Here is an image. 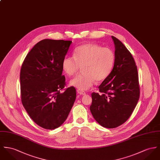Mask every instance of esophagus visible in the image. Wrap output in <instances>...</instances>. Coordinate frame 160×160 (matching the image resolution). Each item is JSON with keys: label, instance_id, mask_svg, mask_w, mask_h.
<instances>
[{"label": "esophagus", "instance_id": "34e87169", "mask_svg": "<svg viewBox=\"0 0 160 160\" xmlns=\"http://www.w3.org/2000/svg\"><path fill=\"white\" fill-rule=\"evenodd\" d=\"M77 92L79 94H80V95H85L86 94V92H85V91H82V90H80V89H78L77 91Z\"/></svg>", "mask_w": 160, "mask_h": 160}]
</instances>
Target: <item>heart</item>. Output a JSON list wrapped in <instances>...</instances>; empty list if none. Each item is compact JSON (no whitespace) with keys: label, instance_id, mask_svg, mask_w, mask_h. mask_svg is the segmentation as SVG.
<instances>
[{"label":"heart","instance_id":"b5f03b06","mask_svg":"<svg viewBox=\"0 0 160 160\" xmlns=\"http://www.w3.org/2000/svg\"><path fill=\"white\" fill-rule=\"evenodd\" d=\"M115 57L112 50L94 43H88L77 48L73 57H66L62 68L69 76L76 74L80 67L82 72L71 80L69 84L80 90H87L95 81L101 82L110 74Z\"/></svg>","mask_w":160,"mask_h":160}]
</instances>
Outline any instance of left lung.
I'll return each instance as SVG.
<instances>
[{"mask_svg":"<svg viewBox=\"0 0 160 160\" xmlns=\"http://www.w3.org/2000/svg\"><path fill=\"white\" fill-rule=\"evenodd\" d=\"M113 40L114 64L109 75L92 92L90 111L95 120L103 127L113 128L126 122L139 98L138 69L131 53L116 37Z\"/></svg>","mask_w":160,"mask_h":160,"instance_id":"left-lung-1","label":"left lung"}]
</instances>
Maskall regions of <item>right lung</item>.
<instances>
[{"label": "right lung", "instance_id": "right-lung-1", "mask_svg": "<svg viewBox=\"0 0 160 160\" xmlns=\"http://www.w3.org/2000/svg\"><path fill=\"white\" fill-rule=\"evenodd\" d=\"M71 41L45 39L27 55L21 73V98L31 119L43 128L53 130L67 119L76 98L73 86L65 89L62 62Z\"/></svg>", "mask_w": 160, "mask_h": 160}]
</instances>
